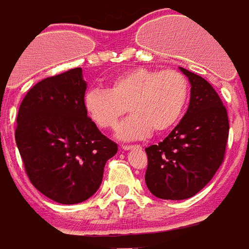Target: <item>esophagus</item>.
Here are the masks:
<instances>
[{"label": "esophagus", "instance_id": "1", "mask_svg": "<svg viewBox=\"0 0 249 249\" xmlns=\"http://www.w3.org/2000/svg\"><path fill=\"white\" fill-rule=\"evenodd\" d=\"M140 147V146H136V144H124V146H121V148L124 150V151H129V150H133V148Z\"/></svg>", "mask_w": 249, "mask_h": 249}]
</instances>
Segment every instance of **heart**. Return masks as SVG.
<instances>
[{
    "mask_svg": "<svg viewBox=\"0 0 249 249\" xmlns=\"http://www.w3.org/2000/svg\"><path fill=\"white\" fill-rule=\"evenodd\" d=\"M189 81L178 71H158L137 67L109 83L108 90L93 89L85 95L90 119L103 129L117 128L120 140H141L151 130L163 133L177 124L189 101Z\"/></svg>",
    "mask_w": 249,
    "mask_h": 249,
    "instance_id": "b5f03b06",
    "label": "heart"
}]
</instances>
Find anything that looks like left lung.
<instances>
[{
	"mask_svg": "<svg viewBox=\"0 0 249 249\" xmlns=\"http://www.w3.org/2000/svg\"><path fill=\"white\" fill-rule=\"evenodd\" d=\"M189 79L190 105L163 142L146 148V185L152 195L183 200L197 194L222 164L229 137L226 108L212 85L179 67Z\"/></svg>",
	"mask_w": 249,
	"mask_h": 249,
	"instance_id": "8db88e82",
	"label": "left lung"
}]
</instances>
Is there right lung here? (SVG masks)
<instances>
[{"label": "right lung", "instance_id": "1", "mask_svg": "<svg viewBox=\"0 0 249 249\" xmlns=\"http://www.w3.org/2000/svg\"><path fill=\"white\" fill-rule=\"evenodd\" d=\"M86 81L73 68L29 90L19 107L15 141L32 185L60 204L97 193L107 160L117 152L88 117Z\"/></svg>", "mask_w": 249, "mask_h": 249}]
</instances>
